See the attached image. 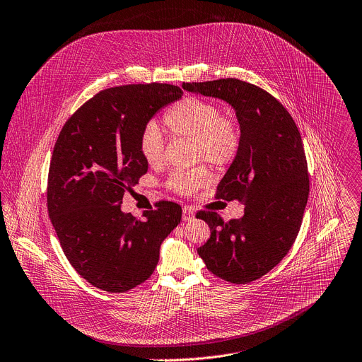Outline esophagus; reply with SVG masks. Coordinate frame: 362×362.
I'll return each mask as SVG.
<instances>
[{
	"label": "esophagus",
	"instance_id": "34e87169",
	"mask_svg": "<svg viewBox=\"0 0 362 362\" xmlns=\"http://www.w3.org/2000/svg\"><path fill=\"white\" fill-rule=\"evenodd\" d=\"M193 216H194L193 208L185 205V206H183V221H190V219H193Z\"/></svg>",
	"mask_w": 362,
	"mask_h": 362
}]
</instances>
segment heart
<instances>
[{"label":"heart","mask_w":362,"mask_h":362,"mask_svg":"<svg viewBox=\"0 0 362 362\" xmlns=\"http://www.w3.org/2000/svg\"><path fill=\"white\" fill-rule=\"evenodd\" d=\"M163 122L175 137L194 139V157L216 166L233 163L241 148V129L237 121L223 115L222 108L204 98L186 96L163 115ZM137 150L148 166H158L164 157V137L157 124L147 122L137 140ZM211 182L206 166L172 172L166 186L177 194H192Z\"/></svg>","instance_id":"1"}]
</instances>
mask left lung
I'll return each mask as SVG.
<instances>
[{"instance_id": "obj_1", "label": "left lung", "mask_w": 362, "mask_h": 362, "mask_svg": "<svg viewBox=\"0 0 362 362\" xmlns=\"http://www.w3.org/2000/svg\"><path fill=\"white\" fill-rule=\"evenodd\" d=\"M182 86L235 108L241 148L216 198L244 204V216L223 222L216 212L201 211L211 237L198 254L214 276L233 284L251 283L279 264L299 234L309 196L300 131L279 100L250 82L225 78Z\"/></svg>"}]
</instances>
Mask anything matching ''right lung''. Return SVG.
Masks as SVG:
<instances>
[{"label": "right lung", "mask_w": 362, "mask_h": 362, "mask_svg": "<svg viewBox=\"0 0 362 362\" xmlns=\"http://www.w3.org/2000/svg\"><path fill=\"white\" fill-rule=\"evenodd\" d=\"M183 95L169 83L100 90L60 129L47 177V211L72 267L93 287L125 293L154 272L160 245L180 223V205L156 202L137 219L121 211L148 164L137 150L143 127Z\"/></svg>", "instance_id": "1"}]
</instances>
